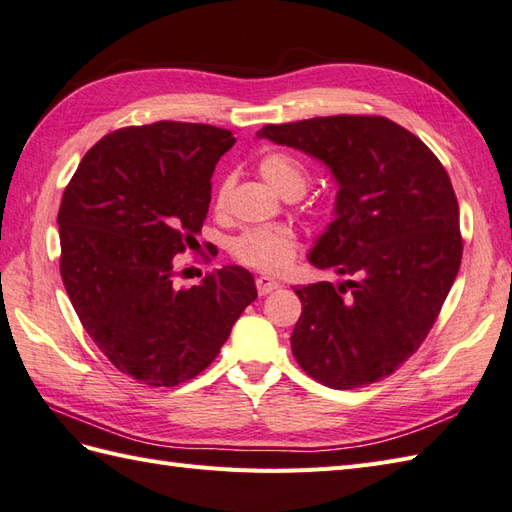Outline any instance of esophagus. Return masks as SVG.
<instances>
[{
    "label": "esophagus",
    "instance_id": "34e87169",
    "mask_svg": "<svg viewBox=\"0 0 512 512\" xmlns=\"http://www.w3.org/2000/svg\"><path fill=\"white\" fill-rule=\"evenodd\" d=\"M255 285H257V294L259 296H266V294L275 292L279 288V283L275 279H270V277H257Z\"/></svg>",
    "mask_w": 512,
    "mask_h": 512
}]
</instances>
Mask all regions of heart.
Wrapping results in <instances>:
<instances>
[{"label":"heart","mask_w":512,"mask_h":512,"mask_svg":"<svg viewBox=\"0 0 512 512\" xmlns=\"http://www.w3.org/2000/svg\"><path fill=\"white\" fill-rule=\"evenodd\" d=\"M259 174L281 196L290 189H299L303 194L307 185L305 165L288 152L264 154L259 159ZM229 194L231 183L222 181L216 189V196H213V207L218 213L227 209ZM296 253H299V242H296L294 231L288 227L248 229L231 242V255L235 261L253 270L266 272V275H279V272L288 270L294 264Z\"/></svg>","instance_id":"b5f03b06"}]
</instances>
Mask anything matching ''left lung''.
Returning a JSON list of instances; mask_svg holds the SVG:
<instances>
[{
    "label": "left lung",
    "instance_id": "obj_1",
    "mask_svg": "<svg viewBox=\"0 0 512 512\" xmlns=\"http://www.w3.org/2000/svg\"><path fill=\"white\" fill-rule=\"evenodd\" d=\"M259 137L312 154L338 181L336 220L310 261L347 281L294 290V358L336 390L379 382L421 347L458 275V200L443 163L382 115L268 124Z\"/></svg>",
    "mask_w": 512,
    "mask_h": 512
}]
</instances>
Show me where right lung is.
<instances>
[{
	"label": "right lung",
	"mask_w": 512,
	"mask_h": 512,
	"mask_svg": "<svg viewBox=\"0 0 512 512\" xmlns=\"http://www.w3.org/2000/svg\"><path fill=\"white\" fill-rule=\"evenodd\" d=\"M231 130L154 122L102 137L58 209L61 277L91 340L117 371L154 388L194 379L216 360L255 279L224 266L192 288L174 283L176 255L196 242L211 174Z\"/></svg>",
	"instance_id": "1"
}]
</instances>
